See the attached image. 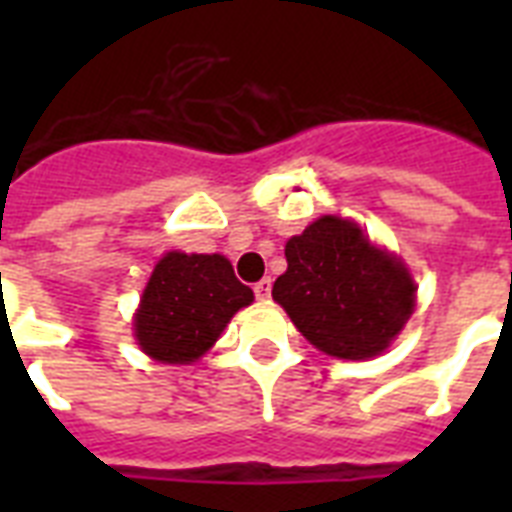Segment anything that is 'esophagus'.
Instances as JSON below:
<instances>
[{
  "instance_id": "1",
  "label": "esophagus",
  "mask_w": 512,
  "mask_h": 512,
  "mask_svg": "<svg viewBox=\"0 0 512 512\" xmlns=\"http://www.w3.org/2000/svg\"><path fill=\"white\" fill-rule=\"evenodd\" d=\"M255 297L257 300H268L271 297V279H263L255 284Z\"/></svg>"
}]
</instances>
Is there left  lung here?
I'll use <instances>...</instances> for the list:
<instances>
[{
	"mask_svg": "<svg viewBox=\"0 0 512 512\" xmlns=\"http://www.w3.org/2000/svg\"><path fill=\"white\" fill-rule=\"evenodd\" d=\"M284 255L273 300L327 356H380L412 316L417 287L409 268L353 220L319 217L287 241Z\"/></svg>",
	"mask_w": 512,
	"mask_h": 512,
	"instance_id": "left-lung-1",
	"label": "left lung"
}]
</instances>
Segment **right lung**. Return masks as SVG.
<instances>
[{
	"label": "right lung",
	"instance_id": "right-lung-1",
	"mask_svg": "<svg viewBox=\"0 0 512 512\" xmlns=\"http://www.w3.org/2000/svg\"><path fill=\"white\" fill-rule=\"evenodd\" d=\"M252 300V289L236 279L223 255L167 252L143 289L135 337L154 361L191 364Z\"/></svg>",
	"mask_w": 512,
	"mask_h": 512
}]
</instances>
